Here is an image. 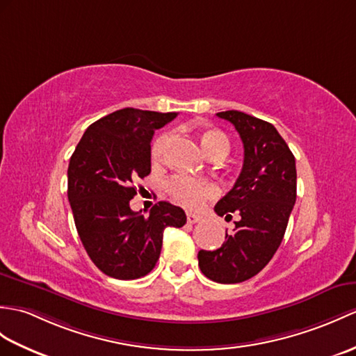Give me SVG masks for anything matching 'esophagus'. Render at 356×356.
Instances as JSON below:
<instances>
[{
    "instance_id": "obj_1",
    "label": "esophagus",
    "mask_w": 356,
    "mask_h": 356,
    "mask_svg": "<svg viewBox=\"0 0 356 356\" xmlns=\"http://www.w3.org/2000/svg\"><path fill=\"white\" fill-rule=\"evenodd\" d=\"M200 220H202L200 216H195V213H191V212L186 213V221L189 222V225H194V222H198Z\"/></svg>"
}]
</instances>
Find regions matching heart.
Wrapping results in <instances>:
<instances>
[{
  "mask_svg": "<svg viewBox=\"0 0 356 356\" xmlns=\"http://www.w3.org/2000/svg\"><path fill=\"white\" fill-rule=\"evenodd\" d=\"M168 139L170 135L167 131H163V134L154 138L150 148V158L153 163L161 162L165 148H167ZM200 143L208 156L217 152H229L227 138L217 129H203L200 131ZM167 189L175 200L186 206V208H198L206 198H209L217 193V188L211 181L188 176L172 177L167 184Z\"/></svg>",
  "mask_w": 356,
  "mask_h": 356,
  "instance_id": "obj_1",
  "label": "heart"
}]
</instances>
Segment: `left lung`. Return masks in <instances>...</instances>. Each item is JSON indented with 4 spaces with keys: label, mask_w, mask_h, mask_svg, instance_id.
Segmentation results:
<instances>
[{
    "label": "left lung",
    "mask_w": 356,
    "mask_h": 356,
    "mask_svg": "<svg viewBox=\"0 0 356 356\" xmlns=\"http://www.w3.org/2000/svg\"><path fill=\"white\" fill-rule=\"evenodd\" d=\"M234 124L244 145L243 170L234 188L216 204L220 217L232 220V234L213 252H198V267L213 282L238 284L267 266L282 243L296 203L297 172L290 147L273 124L239 111L218 112Z\"/></svg>",
    "instance_id": "left-lung-1"
}]
</instances>
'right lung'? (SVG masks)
Listing matches in <instances>:
<instances>
[{
  "instance_id": "right-lung-1",
  "label": "right lung",
  "mask_w": 356,
  "mask_h": 356,
  "mask_svg": "<svg viewBox=\"0 0 356 356\" xmlns=\"http://www.w3.org/2000/svg\"><path fill=\"white\" fill-rule=\"evenodd\" d=\"M176 112L117 111L86 129L68 167V200L86 253L104 275L130 280L150 273L159 259L165 227H181L185 211L168 202L150 216L130 209L135 180L152 171L154 130Z\"/></svg>"
}]
</instances>
